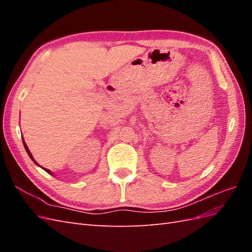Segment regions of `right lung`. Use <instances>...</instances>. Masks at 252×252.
Instances as JSON below:
<instances>
[{"mask_svg": "<svg viewBox=\"0 0 252 252\" xmlns=\"http://www.w3.org/2000/svg\"><path fill=\"white\" fill-rule=\"evenodd\" d=\"M23 144H24V147H25V149H26V151H27V154H28V156L30 157V158H32V161H33V163L35 164V165H37V166H40L39 164H37L35 161H34V158H33V157L32 156V154H30V151H29V149H28V147H27V145H26V143L24 142V140H23ZM42 168H43V167H42ZM45 171H46V172H48V173H50V174H52V172L50 171V170H48V169H46V168H43Z\"/></svg>", "mask_w": 252, "mask_h": 252, "instance_id": "1", "label": "right lung"}]
</instances>
